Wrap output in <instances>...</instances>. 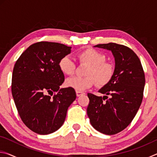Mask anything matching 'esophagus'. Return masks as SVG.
I'll return each mask as SVG.
<instances>
[{
	"label": "esophagus",
	"mask_w": 157,
	"mask_h": 157,
	"mask_svg": "<svg viewBox=\"0 0 157 157\" xmlns=\"http://www.w3.org/2000/svg\"><path fill=\"white\" fill-rule=\"evenodd\" d=\"M83 94H84V92H82V91H76V95H77V96H78V97L80 96V95H83Z\"/></svg>",
	"instance_id": "esophagus-1"
}]
</instances>
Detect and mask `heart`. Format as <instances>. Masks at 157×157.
Masks as SVG:
<instances>
[{
	"label": "heart",
	"mask_w": 157,
	"mask_h": 157,
	"mask_svg": "<svg viewBox=\"0 0 157 157\" xmlns=\"http://www.w3.org/2000/svg\"><path fill=\"white\" fill-rule=\"evenodd\" d=\"M79 62L88 65L85 71V77H74L68 79L66 86L76 91H84L92 87L96 82L99 86L107 84L112 79L114 68L111 63L106 62V56L94 48H86L77 54ZM59 70L66 75H73L75 72L76 66L68 56L61 58L59 63Z\"/></svg>",
	"instance_id": "obj_1"
}]
</instances>
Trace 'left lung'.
Returning a JSON list of instances; mask_svg holds the SVG:
<instances>
[{"label": "left lung", "mask_w": 157, "mask_h": 157, "mask_svg": "<svg viewBox=\"0 0 157 157\" xmlns=\"http://www.w3.org/2000/svg\"><path fill=\"white\" fill-rule=\"evenodd\" d=\"M95 47L111 50L116 65L112 79L99 91L105 96L87 94V115L97 131L113 135L125 129L136 116L143 98L145 73L139 57L127 46L109 43Z\"/></svg>", "instance_id": "obj_1"}]
</instances>
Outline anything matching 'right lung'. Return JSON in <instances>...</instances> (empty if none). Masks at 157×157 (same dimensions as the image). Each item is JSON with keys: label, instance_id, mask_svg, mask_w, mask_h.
I'll return each mask as SVG.
<instances>
[{"label": "right lung", "instance_id": "right-lung-1", "mask_svg": "<svg viewBox=\"0 0 157 157\" xmlns=\"http://www.w3.org/2000/svg\"><path fill=\"white\" fill-rule=\"evenodd\" d=\"M71 48L55 42H37L14 65L12 94L15 105L23 123L36 134H49L59 129L76 98L74 89H59L64 75L58 63Z\"/></svg>", "mask_w": 157, "mask_h": 157}]
</instances>
